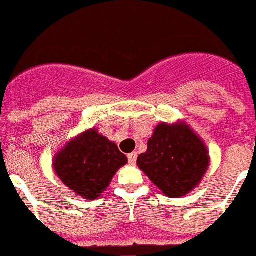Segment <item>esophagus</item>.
<instances>
[{
    "mask_svg": "<svg viewBox=\"0 0 256 256\" xmlns=\"http://www.w3.org/2000/svg\"><path fill=\"white\" fill-rule=\"evenodd\" d=\"M128 162H130L131 165H134L135 162H136L138 154H136V153H130V154L128 156Z\"/></svg>",
    "mask_w": 256,
    "mask_h": 256,
    "instance_id": "esophagus-1",
    "label": "esophagus"
}]
</instances>
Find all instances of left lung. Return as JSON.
I'll list each match as a JSON object with an SVG mask.
<instances>
[{"instance_id":"obj_1","label":"left lung","mask_w":256,"mask_h":256,"mask_svg":"<svg viewBox=\"0 0 256 256\" xmlns=\"http://www.w3.org/2000/svg\"><path fill=\"white\" fill-rule=\"evenodd\" d=\"M204 142L186 124H160L138 157V166L168 197H182L201 182L208 168Z\"/></svg>"}]
</instances>
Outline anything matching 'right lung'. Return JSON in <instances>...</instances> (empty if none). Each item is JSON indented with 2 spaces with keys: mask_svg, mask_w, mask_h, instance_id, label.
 <instances>
[{
  "mask_svg": "<svg viewBox=\"0 0 256 256\" xmlns=\"http://www.w3.org/2000/svg\"><path fill=\"white\" fill-rule=\"evenodd\" d=\"M126 162L128 158L118 146L92 128L58 153L54 168L70 190L86 200H96Z\"/></svg>",
  "mask_w": 256,
  "mask_h": 256,
  "instance_id": "obj_1",
  "label": "right lung"
}]
</instances>
